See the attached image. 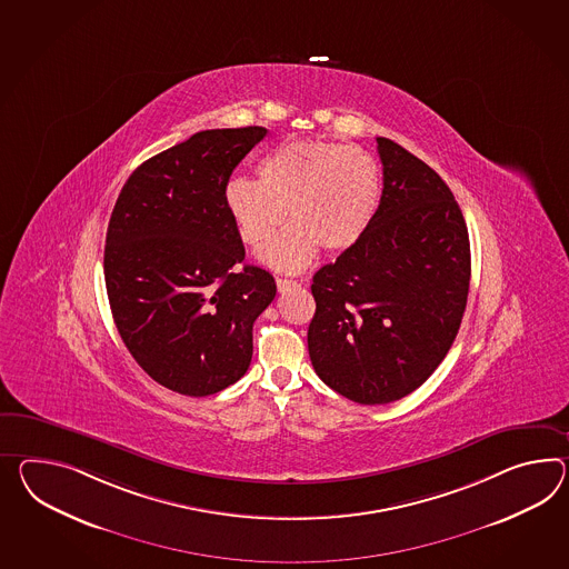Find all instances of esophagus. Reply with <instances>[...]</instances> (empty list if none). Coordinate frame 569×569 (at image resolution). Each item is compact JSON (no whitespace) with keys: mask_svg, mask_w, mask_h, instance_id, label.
<instances>
[{"mask_svg":"<svg viewBox=\"0 0 569 569\" xmlns=\"http://www.w3.org/2000/svg\"><path fill=\"white\" fill-rule=\"evenodd\" d=\"M276 283H278L279 291H290L293 290V288H298V286H300L296 279L278 278L276 279Z\"/></svg>","mask_w":569,"mask_h":569,"instance_id":"obj_1","label":"esophagus"}]
</instances>
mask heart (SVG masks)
Listing matches in <instances>:
<instances>
[{
  "instance_id": "1",
  "label": "heart",
  "mask_w": 569,
  "mask_h": 569,
  "mask_svg": "<svg viewBox=\"0 0 569 569\" xmlns=\"http://www.w3.org/2000/svg\"><path fill=\"white\" fill-rule=\"evenodd\" d=\"M380 170L358 146L337 141H288L264 153L257 181L232 179L223 206L249 247L267 244L286 220L291 226L263 250L269 267L296 273L317 257L353 247L375 218Z\"/></svg>"
}]
</instances>
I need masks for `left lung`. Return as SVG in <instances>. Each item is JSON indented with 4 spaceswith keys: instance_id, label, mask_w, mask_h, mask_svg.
<instances>
[{
    "instance_id": "left-lung-1",
    "label": "left lung",
    "mask_w": 569,
    "mask_h": 569,
    "mask_svg": "<svg viewBox=\"0 0 569 569\" xmlns=\"http://www.w3.org/2000/svg\"><path fill=\"white\" fill-rule=\"evenodd\" d=\"M376 143L385 187L375 218L310 286L315 372L360 405L399 401L433 375L471 281L469 232L448 184L392 139Z\"/></svg>"
}]
</instances>
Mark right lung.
<instances>
[{"mask_svg":"<svg viewBox=\"0 0 569 569\" xmlns=\"http://www.w3.org/2000/svg\"><path fill=\"white\" fill-rule=\"evenodd\" d=\"M264 127L208 129L156 153L112 209L104 281L129 353L158 385L208 397L249 370L252 325L276 279L244 261L223 187Z\"/></svg>","mask_w":569,"mask_h":569,"instance_id":"right-lung-1","label":"right lung"}]
</instances>
